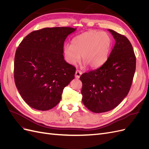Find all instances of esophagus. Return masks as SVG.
I'll return each instance as SVG.
<instances>
[{
	"label": "esophagus",
	"instance_id": "obj_1",
	"mask_svg": "<svg viewBox=\"0 0 149 149\" xmlns=\"http://www.w3.org/2000/svg\"><path fill=\"white\" fill-rule=\"evenodd\" d=\"M82 74V71H81L79 70H76V73H75V78H79L81 75Z\"/></svg>",
	"mask_w": 149,
	"mask_h": 149
}]
</instances>
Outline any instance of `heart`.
Returning <instances> with one entry per match:
<instances>
[{"label": "heart", "instance_id": "1", "mask_svg": "<svg viewBox=\"0 0 149 149\" xmlns=\"http://www.w3.org/2000/svg\"><path fill=\"white\" fill-rule=\"evenodd\" d=\"M112 45L111 35L105 31L91 30L75 37L71 45H66L63 51L67 61L75 65L81 56L84 63L97 68L107 61Z\"/></svg>", "mask_w": 149, "mask_h": 149}]
</instances>
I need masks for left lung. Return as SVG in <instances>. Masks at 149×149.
Masks as SVG:
<instances>
[{
	"label": "left lung",
	"instance_id": "8db88e82",
	"mask_svg": "<svg viewBox=\"0 0 149 149\" xmlns=\"http://www.w3.org/2000/svg\"><path fill=\"white\" fill-rule=\"evenodd\" d=\"M115 45L107 61L99 68L80 76L82 101L95 113L113 109L127 95L136 71L133 47L125 36L109 29Z\"/></svg>",
	"mask_w": 149,
	"mask_h": 149
}]
</instances>
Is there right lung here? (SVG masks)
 Returning a JSON list of instances; mask_svg holds the SVG:
<instances>
[{
    "mask_svg": "<svg viewBox=\"0 0 149 149\" xmlns=\"http://www.w3.org/2000/svg\"><path fill=\"white\" fill-rule=\"evenodd\" d=\"M76 29L45 28L26 35L17 48L14 79L29 106L39 111L56 106L65 87L74 78L75 67L64 59L66 37Z\"/></svg>",
    "mask_w": 149,
    "mask_h": 149,
    "instance_id": "1",
    "label": "right lung"
}]
</instances>
